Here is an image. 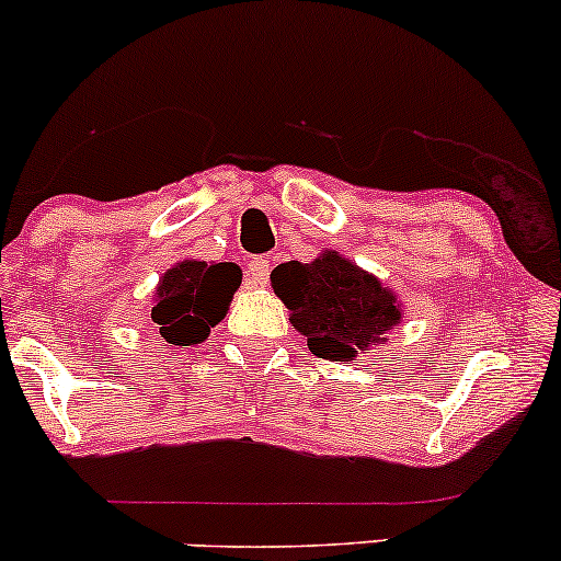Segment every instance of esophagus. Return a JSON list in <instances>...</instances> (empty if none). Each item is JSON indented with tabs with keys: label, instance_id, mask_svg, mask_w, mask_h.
Wrapping results in <instances>:
<instances>
[{
	"label": "esophagus",
	"instance_id": "esophagus-1",
	"mask_svg": "<svg viewBox=\"0 0 561 561\" xmlns=\"http://www.w3.org/2000/svg\"><path fill=\"white\" fill-rule=\"evenodd\" d=\"M268 274H272V261L268 259H255V261H250L248 263V285H253V287H263L268 282Z\"/></svg>",
	"mask_w": 561,
	"mask_h": 561
}]
</instances>
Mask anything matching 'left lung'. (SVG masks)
Listing matches in <instances>:
<instances>
[{"label":"left lung","instance_id":"obj_1","mask_svg":"<svg viewBox=\"0 0 561 561\" xmlns=\"http://www.w3.org/2000/svg\"><path fill=\"white\" fill-rule=\"evenodd\" d=\"M272 287L308 351L327 362H356L403 324L398 295L337 250H321L308 263H279Z\"/></svg>","mask_w":561,"mask_h":561}]
</instances>
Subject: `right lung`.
Masks as SVG:
<instances>
[{"instance_id":"right-lung-1","label":"right lung","mask_w":561,"mask_h":561,"mask_svg":"<svg viewBox=\"0 0 561 561\" xmlns=\"http://www.w3.org/2000/svg\"><path fill=\"white\" fill-rule=\"evenodd\" d=\"M242 285L237 263L184 259L160 276L152 298V321L171 345H199L210 327L227 317L229 302Z\"/></svg>"}]
</instances>
